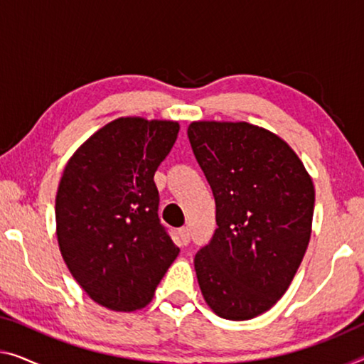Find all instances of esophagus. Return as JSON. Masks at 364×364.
Masks as SVG:
<instances>
[{"mask_svg": "<svg viewBox=\"0 0 364 364\" xmlns=\"http://www.w3.org/2000/svg\"><path fill=\"white\" fill-rule=\"evenodd\" d=\"M178 237H180L183 245H188V243H189V229H188V227H181V229L178 230Z\"/></svg>", "mask_w": 364, "mask_h": 364, "instance_id": "esophagus-1", "label": "esophagus"}]
</instances>
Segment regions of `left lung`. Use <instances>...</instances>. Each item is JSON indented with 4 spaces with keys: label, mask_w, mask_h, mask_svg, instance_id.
Listing matches in <instances>:
<instances>
[{
    "label": "left lung",
    "mask_w": 364,
    "mask_h": 364,
    "mask_svg": "<svg viewBox=\"0 0 364 364\" xmlns=\"http://www.w3.org/2000/svg\"><path fill=\"white\" fill-rule=\"evenodd\" d=\"M188 137L215 199L217 229L194 257L219 317L248 321L289 287L311 238L316 191L296 151L248 122L199 121Z\"/></svg>",
    "instance_id": "1"
}]
</instances>
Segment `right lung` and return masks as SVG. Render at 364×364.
Masks as SVG:
<instances>
[{"label": "right lung", "mask_w": 364, "mask_h": 364, "mask_svg": "<svg viewBox=\"0 0 364 364\" xmlns=\"http://www.w3.org/2000/svg\"><path fill=\"white\" fill-rule=\"evenodd\" d=\"M178 130L173 121L119 117L91 135L63 170L58 247L86 294L111 311L147 306L180 253L159 219L154 181Z\"/></svg>", "instance_id": "1"}]
</instances>
